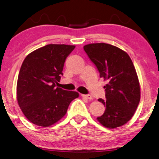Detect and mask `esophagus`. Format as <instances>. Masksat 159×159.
<instances>
[{
  "instance_id": "34e87169",
  "label": "esophagus",
  "mask_w": 159,
  "mask_h": 159,
  "mask_svg": "<svg viewBox=\"0 0 159 159\" xmlns=\"http://www.w3.org/2000/svg\"><path fill=\"white\" fill-rule=\"evenodd\" d=\"M82 97H83V98H84L88 99V100H93V96H92V95H82Z\"/></svg>"
}]
</instances>
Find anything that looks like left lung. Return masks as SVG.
Instances as JSON below:
<instances>
[{"mask_svg": "<svg viewBox=\"0 0 159 159\" xmlns=\"http://www.w3.org/2000/svg\"><path fill=\"white\" fill-rule=\"evenodd\" d=\"M83 48L100 77L108 82L104 86L106 99H98L106 110L98 121L109 129L123 126L133 116L140 100V82L131 58L123 50L107 43Z\"/></svg>", "mask_w": 159, "mask_h": 159, "instance_id": "obj_1", "label": "left lung"}]
</instances>
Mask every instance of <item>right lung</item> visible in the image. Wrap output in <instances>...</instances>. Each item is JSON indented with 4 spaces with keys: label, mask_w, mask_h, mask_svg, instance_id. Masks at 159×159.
<instances>
[{
    "label": "right lung",
    "mask_w": 159,
    "mask_h": 159,
    "mask_svg": "<svg viewBox=\"0 0 159 159\" xmlns=\"http://www.w3.org/2000/svg\"><path fill=\"white\" fill-rule=\"evenodd\" d=\"M75 45L50 44L28 54L21 64L16 97L21 111L30 122L49 127L63 118L69 105L79 97L56 84L63 75L66 58Z\"/></svg>",
    "instance_id": "add662e5"
}]
</instances>
